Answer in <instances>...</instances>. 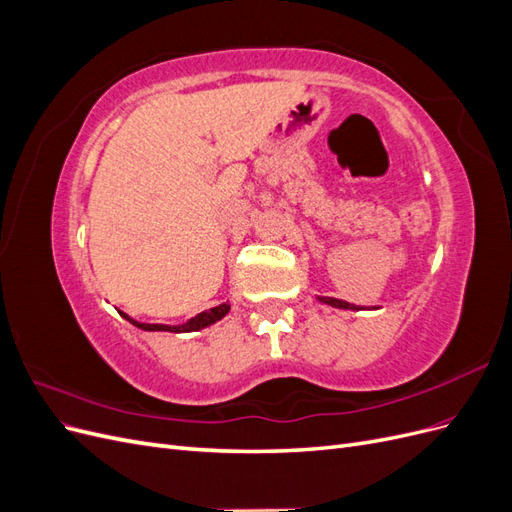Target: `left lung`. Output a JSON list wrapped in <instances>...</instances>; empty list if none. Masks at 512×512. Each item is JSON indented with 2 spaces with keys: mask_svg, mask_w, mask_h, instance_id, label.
<instances>
[{
  "mask_svg": "<svg viewBox=\"0 0 512 512\" xmlns=\"http://www.w3.org/2000/svg\"><path fill=\"white\" fill-rule=\"evenodd\" d=\"M320 301H322V303H329V305H333V307H342V309H359L356 305H350V303H346V301H342V299H333V297H320Z\"/></svg>",
  "mask_w": 512,
  "mask_h": 512,
  "instance_id": "8db88e82",
  "label": "left lung"
}]
</instances>
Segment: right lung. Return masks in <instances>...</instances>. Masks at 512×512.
I'll return each instance as SVG.
<instances>
[{
  "label": "right lung",
  "instance_id": "add662e5",
  "mask_svg": "<svg viewBox=\"0 0 512 512\" xmlns=\"http://www.w3.org/2000/svg\"><path fill=\"white\" fill-rule=\"evenodd\" d=\"M230 305L228 303H222L218 307H211L207 309V312H200L198 316H194L192 320H188L185 324H181V327H166V324H143V322H136L132 318H128L126 314H123V318H128L134 327L143 329V331H173V333H188V331H198V329H205L209 327V324L222 320L226 314H228Z\"/></svg>",
  "mask_w": 512,
  "mask_h": 512
}]
</instances>
